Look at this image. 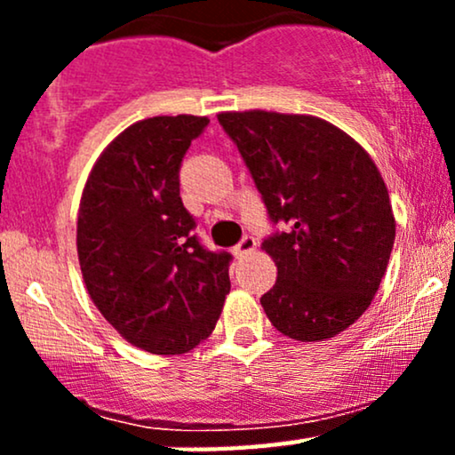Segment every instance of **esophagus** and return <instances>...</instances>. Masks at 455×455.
I'll use <instances>...</instances> for the list:
<instances>
[{
    "mask_svg": "<svg viewBox=\"0 0 455 455\" xmlns=\"http://www.w3.org/2000/svg\"><path fill=\"white\" fill-rule=\"evenodd\" d=\"M254 248H257V239H254L252 235H245V237H242V242L235 245V254H237V257H243V254L252 252Z\"/></svg>",
    "mask_w": 455,
    "mask_h": 455,
    "instance_id": "34e87169",
    "label": "esophagus"
}]
</instances>
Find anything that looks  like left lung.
I'll list each match as a JSON object with an SVG mask.
<instances>
[{
    "instance_id": "left-lung-1",
    "label": "left lung",
    "mask_w": 455,
    "mask_h": 455,
    "mask_svg": "<svg viewBox=\"0 0 455 455\" xmlns=\"http://www.w3.org/2000/svg\"><path fill=\"white\" fill-rule=\"evenodd\" d=\"M218 122L274 224L263 248L278 280L260 297L265 315L293 340L333 338L363 315L387 269L395 220L383 177L362 145L318 117L245 111Z\"/></svg>"
}]
</instances>
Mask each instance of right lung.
<instances>
[{"instance_id": "right-lung-1", "label": "right lung", "mask_w": 455, "mask_h": 455, "mask_svg": "<svg viewBox=\"0 0 455 455\" xmlns=\"http://www.w3.org/2000/svg\"><path fill=\"white\" fill-rule=\"evenodd\" d=\"M207 124L195 115L132 124L104 149L78 207V263L93 304L154 355L205 340L231 291V252L201 243L180 196L181 162Z\"/></svg>"}]
</instances>
